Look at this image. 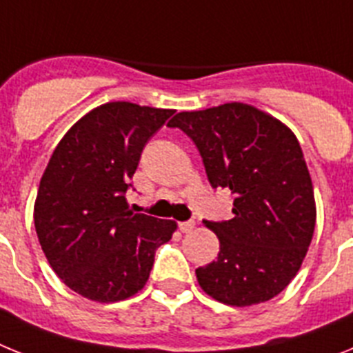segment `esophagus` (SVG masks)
Returning a JSON list of instances; mask_svg holds the SVG:
<instances>
[{"instance_id":"1","label":"esophagus","mask_w":353,"mask_h":353,"mask_svg":"<svg viewBox=\"0 0 353 353\" xmlns=\"http://www.w3.org/2000/svg\"><path fill=\"white\" fill-rule=\"evenodd\" d=\"M192 228H194V221H183V223H179V230L182 233L192 232Z\"/></svg>"}]
</instances>
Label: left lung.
<instances>
[{
  "label": "left lung",
  "mask_w": 353,
  "mask_h": 353,
  "mask_svg": "<svg viewBox=\"0 0 353 353\" xmlns=\"http://www.w3.org/2000/svg\"><path fill=\"white\" fill-rule=\"evenodd\" d=\"M198 148L208 182L230 189L233 217L203 221L217 260L196 269L199 286L228 305L270 301L301 269L316 223L313 183L295 134L242 102L174 114Z\"/></svg>",
  "instance_id": "8db88e82"
}]
</instances>
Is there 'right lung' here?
<instances>
[{
    "label": "right lung",
    "mask_w": 353,
    "mask_h": 353,
    "mask_svg": "<svg viewBox=\"0 0 353 353\" xmlns=\"http://www.w3.org/2000/svg\"><path fill=\"white\" fill-rule=\"evenodd\" d=\"M173 109L109 102L54 148L35 201V230L58 277L90 301L117 302L145 286L174 221L132 214L125 192L143 148Z\"/></svg>",
    "instance_id": "obj_1"
}]
</instances>
